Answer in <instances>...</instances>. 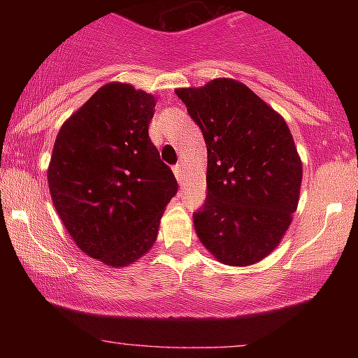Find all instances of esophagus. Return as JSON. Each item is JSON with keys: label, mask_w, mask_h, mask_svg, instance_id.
Instances as JSON below:
<instances>
[{"label": "esophagus", "mask_w": 358, "mask_h": 358, "mask_svg": "<svg viewBox=\"0 0 358 358\" xmlns=\"http://www.w3.org/2000/svg\"><path fill=\"white\" fill-rule=\"evenodd\" d=\"M173 173H175V176H176V180H178V182L182 183V182H183V176H185L182 165H175V166H173Z\"/></svg>", "instance_id": "esophagus-1"}]
</instances>
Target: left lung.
Instances as JSON below:
<instances>
[{
  "label": "left lung",
  "mask_w": 358,
  "mask_h": 358,
  "mask_svg": "<svg viewBox=\"0 0 358 358\" xmlns=\"http://www.w3.org/2000/svg\"><path fill=\"white\" fill-rule=\"evenodd\" d=\"M207 145V199L193 224L220 262L256 264L296 212L303 165L286 121L248 85L215 79L176 89Z\"/></svg>",
  "instance_id": "obj_1"
}]
</instances>
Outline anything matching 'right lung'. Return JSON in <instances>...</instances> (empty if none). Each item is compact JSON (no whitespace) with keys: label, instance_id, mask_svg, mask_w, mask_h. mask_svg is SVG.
Listing matches in <instances>:
<instances>
[{"label":"right lung","instance_id":"1","mask_svg":"<svg viewBox=\"0 0 358 358\" xmlns=\"http://www.w3.org/2000/svg\"><path fill=\"white\" fill-rule=\"evenodd\" d=\"M156 101L106 84L57 134L48 188L65 229L85 254L114 268L145 256L178 192L148 134Z\"/></svg>","mask_w":358,"mask_h":358}]
</instances>
